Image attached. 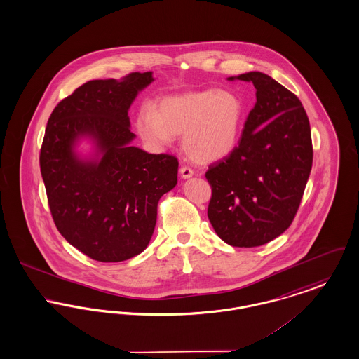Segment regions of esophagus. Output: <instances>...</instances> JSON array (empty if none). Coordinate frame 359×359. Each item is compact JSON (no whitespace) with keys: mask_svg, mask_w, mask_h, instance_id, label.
<instances>
[{"mask_svg":"<svg viewBox=\"0 0 359 359\" xmlns=\"http://www.w3.org/2000/svg\"><path fill=\"white\" fill-rule=\"evenodd\" d=\"M180 175H182L183 179H189V177H191V176L194 175V170H192L190 167H187V165H183V167L180 168Z\"/></svg>","mask_w":359,"mask_h":359,"instance_id":"obj_1","label":"esophagus"}]
</instances>
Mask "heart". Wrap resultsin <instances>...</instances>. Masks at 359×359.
<instances>
[{"label": "heart", "instance_id": "heart-1", "mask_svg": "<svg viewBox=\"0 0 359 359\" xmlns=\"http://www.w3.org/2000/svg\"><path fill=\"white\" fill-rule=\"evenodd\" d=\"M244 119L240 97L231 90L206 89L164 97L156 109L144 107L135 126L154 148L168 147L183 135L182 145L192 161L209 164L237 147Z\"/></svg>", "mask_w": 359, "mask_h": 359}]
</instances>
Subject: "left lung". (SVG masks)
Returning a JSON list of instances; mask_svg holds the SVG:
<instances>
[{
  "label": "left lung",
  "instance_id": "left-lung-1",
  "mask_svg": "<svg viewBox=\"0 0 359 359\" xmlns=\"http://www.w3.org/2000/svg\"><path fill=\"white\" fill-rule=\"evenodd\" d=\"M237 79L252 83L256 103L238 145L205 175L211 187L208 215L225 243L252 248L292 225L312 169L313 147L308 115L293 92L260 72Z\"/></svg>",
  "mask_w": 359,
  "mask_h": 359
}]
</instances>
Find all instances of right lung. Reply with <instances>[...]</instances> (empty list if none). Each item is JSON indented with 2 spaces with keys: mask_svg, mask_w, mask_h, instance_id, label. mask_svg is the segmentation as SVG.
<instances>
[{
  "mask_svg": "<svg viewBox=\"0 0 359 359\" xmlns=\"http://www.w3.org/2000/svg\"><path fill=\"white\" fill-rule=\"evenodd\" d=\"M153 73L122 80H92L79 86L51 112L41 148V172L57 229L88 257L123 262L148 247L160 198L177 183L179 161L128 144L135 137L127 111ZM90 135L104 153L83 163L75 140Z\"/></svg>",
  "mask_w": 359,
  "mask_h": 359,
  "instance_id": "1",
  "label": "right lung"
}]
</instances>
